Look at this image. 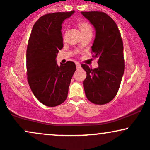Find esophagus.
<instances>
[{
  "instance_id": "obj_1",
  "label": "esophagus",
  "mask_w": 150,
  "mask_h": 150,
  "mask_svg": "<svg viewBox=\"0 0 150 150\" xmlns=\"http://www.w3.org/2000/svg\"><path fill=\"white\" fill-rule=\"evenodd\" d=\"M75 65H76V68L78 69V68H81V65L80 63H77V62H76V63H75Z\"/></svg>"
}]
</instances>
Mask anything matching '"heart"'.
I'll return each instance as SVG.
<instances>
[{"mask_svg":"<svg viewBox=\"0 0 150 150\" xmlns=\"http://www.w3.org/2000/svg\"><path fill=\"white\" fill-rule=\"evenodd\" d=\"M77 27H78L79 30H80L81 33L85 34L86 32H92V29L91 25H89L88 22L85 21H80L77 23Z\"/></svg>","mask_w":150,"mask_h":150,"instance_id":"1","label":"heart"}]
</instances>
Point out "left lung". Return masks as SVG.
<instances>
[{
    "label": "left lung",
    "mask_w": 150,
    "mask_h": 150,
    "mask_svg": "<svg viewBox=\"0 0 150 150\" xmlns=\"http://www.w3.org/2000/svg\"><path fill=\"white\" fill-rule=\"evenodd\" d=\"M81 13L95 28L92 53L93 58H98L99 64L94 69L81 65L87 73L83 82L85 95L93 104L103 105L112 100L119 89L125 68L123 40L116 22L106 13Z\"/></svg>",
    "instance_id": "obj_1"
}]
</instances>
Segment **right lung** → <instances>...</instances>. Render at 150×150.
I'll list each match as a JSON object with an SVG mask.
<instances>
[{"instance_id": "add662e5", "label": "right lung", "mask_w": 150, "mask_h": 150, "mask_svg": "<svg viewBox=\"0 0 150 150\" xmlns=\"http://www.w3.org/2000/svg\"><path fill=\"white\" fill-rule=\"evenodd\" d=\"M74 12L43 15L34 25L29 39L26 55L27 81L36 98L49 107L65 101L76 70L73 61L61 65L56 61L58 51L63 47L61 25Z\"/></svg>"}]
</instances>
